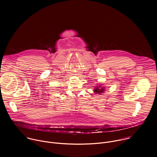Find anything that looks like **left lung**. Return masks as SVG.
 <instances>
[{"mask_svg": "<svg viewBox=\"0 0 157 157\" xmlns=\"http://www.w3.org/2000/svg\"><path fill=\"white\" fill-rule=\"evenodd\" d=\"M99 87H101V86H99V87H96V88H95V89H94V92L96 93V94H100V93H102L104 91V88H101V89H99Z\"/></svg>", "mask_w": 157, "mask_h": 157, "instance_id": "obj_1", "label": "left lung"}]
</instances>
